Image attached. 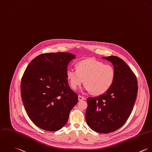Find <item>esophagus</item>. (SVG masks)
<instances>
[{"label":"esophagus","mask_w":152,"mask_h":152,"mask_svg":"<svg viewBox=\"0 0 152 152\" xmlns=\"http://www.w3.org/2000/svg\"><path fill=\"white\" fill-rule=\"evenodd\" d=\"M84 100V97L83 96H78V100L79 101H82Z\"/></svg>","instance_id":"34e87169"}]
</instances>
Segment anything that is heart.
Segmentation results:
<instances>
[{
  "label": "heart",
  "mask_w": 152,
  "mask_h": 152,
  "mask_svg": "<svg viewBox=\"0 0 152 152\" xmlns=\"http://www.w3.org/2000/svg\"><path fill=\"white\" fill-rule=\"evenodd\" d=\"M66 75L72 89L76 90L84 81V90L101 95L112 86L115 71L112 65L90 58L78 62L77 68L68 67Z\"/></svg>",
  "instance_id": "heart-1"
}]
</instances>
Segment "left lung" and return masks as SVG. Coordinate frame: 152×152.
Wrapping results in <instances>:
<instances>
[{
    "instance_id": "8db88e82",
    "label": "left lung",
    "mask_w": 152,
    "mask_h": 152,
    "mask_svg": "<svg viewBox=\"0 0 152 152\" xmlns=\"http://www.w3.org/2000/svg\"><path fill=\"white\" fill-rule=\"evenodd\" d=\"M102 58L112 63L115 78L107 91L87 99L86 120L94 131L109 133L121 127L127 120L136 99L138 86L135 74L123 59L116 56Z\"/></svg>"
}]
</instances>
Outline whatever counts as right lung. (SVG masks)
<instances>
[{
    "label": "right lung",
    "mask_w": 152,
    "mask_h": 152,
    "mask_svg": "<svg viewBox=\"0 0 152 152\" xmlns=\"http://www.w3.org/2000/svg\"><path fill=\"white\" fill-rule=\"evenodd\" d=\"M75 55L47 53L32 59L21 81V96L28 115L38 127L49 132L62 129L78 94L68 85L66 71Z\"/></svg>",
    "instance_id": "add662e5"
}]
</instances>
